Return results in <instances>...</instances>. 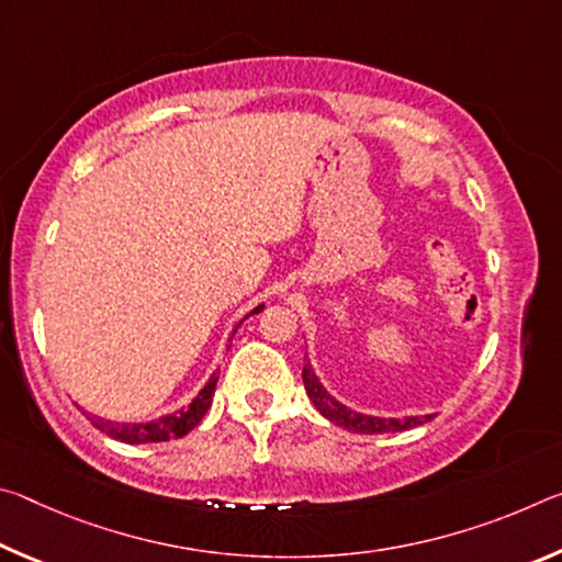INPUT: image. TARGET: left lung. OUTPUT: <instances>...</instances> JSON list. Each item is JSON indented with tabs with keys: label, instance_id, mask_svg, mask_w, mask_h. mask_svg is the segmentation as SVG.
<instances>
[{
	"label": "left lung",
	"instance_id": "8db88e82",
	"mask_svg": "<svg viewBox=\"0 0 562 562\" xmlns=\"http://www.w3.org/2000/svg\"><path fill=\"white\" fill-rule=\"evenodd\" d=\"M302 379H304V389H307V396L312 398V404L317 406V412L325 416L327 422L337 424L351 434H396V431L414 429V426H422L434 418V414L394 418V416H372V414L355 412V408L337 402V398L327 392L325 384H322L319 376L315 374V367H312L310 359L304 361L302 367Z\"/></svg>",
	"mask_w": 562,
	"mask_h": 562
}]
</instances>
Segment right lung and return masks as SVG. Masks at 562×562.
Instances as JSON below:
<instances>
[{"label":"right lung","instance_id":"add662e5","mask_svg":"<svg viewBox=\"0 0 562 562\" xmlns=\"http://www.w3.org/2000/svg\"><path fill=\"white\" fill-rule=\"evenodd\" d=\"M262 307H265V304H258V307L247 312L243 319L255 315V312H260ZM243 319L235 325V331H237V327L243 325ZM215 384H217V369L211 374V379H207L201 392L193 396V402H190L183 408H178V412H173V414H166V416L156 418V422L133 424V422H109V418H101L97 414H87V416L99 431H103L106 436H111V439L123 441V443H158V441L180 439V436L193 431L195 426L201 424V418L205 416L207 408H211Z\"/></svg>","mask_w":562,"mask_h":562}]
</instances>
